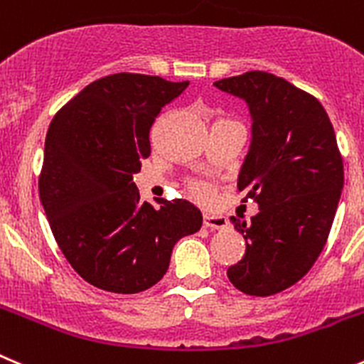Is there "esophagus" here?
<instances>
[{
  "label": "esophagus",
  "instance_id": "34e87169",
  "mask_svg": "<svg viewBox=\"0 0 364 364\" xmlns=\"http://www.w3.org/2000/svg\"><path fill=\"white\" fill-rule=\"evenodd\" d=\"M203 227L210 228V230H220V228L227 227V218L214 216V214H203Z\"/></svg>",
  "mask_w": 364,
  "mask_h": 364
}]
</instances>
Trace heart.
Wrapping results in <instances>:
<instances>
[{
  "label": "heart",
  "mask_w": 364,
  "mask_h": 364,
  "mask_svg": "<svg viewBox=\"0 0 364 364\" xmlns=\"http://www.w3.org/2000/svg\"><path fill=\"white\" fill-rule=\"evenodd\" d=\"M189 193H191L193 198L200 200V202H205L213 196V189L203 182H189Z\"/></svg>",
  "instance_id": "obj_1"
}]
</instances>
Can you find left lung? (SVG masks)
I'll return each mask as SVG.
<instances>
[{"label":"left lung","mask_w":364,"mask_h":364,"mask_svg":"<svg viewBox=\"0 0 364 364\" xmlns=\"http://www.w3.org/2000/svg\"><path fill=\"white\" fill-rule=\"evenodd\" d=\"M214 85L245 100L254 121L237 189L259 213L250 225L230 218L247 250L227 277L247 295H275L299 282L323 250L343 189V159L327 112L309 92L264 71Z\"/></svg>","instance_id":"1"}]
</instances>
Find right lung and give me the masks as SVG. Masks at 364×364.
I'll return each mask as SVG.
<instances>
[{"label":"right lung","instance_id":"right-lung-1","mask_svg":"<svg viewBox=\"0 0 364 364\" xmlns=\"http://www.w3.org/2000/svg\"><path fill=\"white\" fill-rule=\"evenodd\" d=\"M188 85L116 73L82 89L50 123L41 202L64 257L96 288L123 295L151 288L176 241L202 227L191 202L161 198L155 209L134 184L151 154L155 119Z\"/></svg>","mask_w":364,"mask_h":364}]
</instances>
